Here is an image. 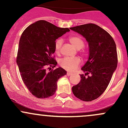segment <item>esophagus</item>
Listing matches in <instances>:
<instances>
[{
  "label": "esophagus",
  "mask_w": 128,
  "mask_h": 128,
  "mask_svg": "<svg viewBox=\"0 0 128 128\" xmlns=\"http://www.w3.org/2000/svg\"><path fill=\"white\" fill-rule=\"evenodd\" d=\"M71 75H72V73H70V72H67V76H70Z\"/></svg>",
  "instance_id": "esophagus-1"
}]
</instances>
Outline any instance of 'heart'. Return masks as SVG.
<instances>
[{
  "mask_svg": "<svg viewBox=\"0 0 128 128\" xmlns=\"http://www.w3.org/2000/svg\"><path fill=\"white\" fill-rule=\"evenodd\" d=\"M69 41L72 44L77 50H80V52L83 54L84 52V41L80 36L73 35L69 37ZM62 40V39H58L56 40L54 43V50L57 54H59L60 51ZM81 64V60L79 58H64L59 61V65L61 68L68 71L72 72L77 69Z\"/></svg>",
  "mask_w": 128,
  "mask_h": 128,
  "instance_id": "b5f03b06",
  "label": "heart"
}]
</instances>
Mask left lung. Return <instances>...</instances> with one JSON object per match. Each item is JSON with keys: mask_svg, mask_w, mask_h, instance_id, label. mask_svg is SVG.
I'll return each mask as SVG.
<instances>
[{"mask_svg": "<svg viewBox=\"0 0 128 128\" xmlns=\"http://www.w3.org/2000/svg\"><path fill=\"white\" fill-rule=\"evenodd\" d=\"M70 29L83 36L89 46L88 60L82 68L86 74L80 75V81L72 87V92L82 101H92L106 89L117 68L115 42L106 31L95 24H82ZM89 73L90 76L86 78Z\"/></svg>", "mask_w": 128, "mask_h": 128, "instance_id": "8db88e82", "label": "left lung"}]
</instances>
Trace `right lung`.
<instances>
[{
  "mask_svg": "<svg viewBox=\"0 0 128 128\" xmlns=\"http://www.w3.org/2000/svg\"><path fill=\"white\" fill-rule=\"evenodd\" d=\"M69 31L68 28H59L45 20H39L27 27L22 34L16 63L23 82L36 97L52 96L58 79L66 74V70L60 67L50 69L57 64L53 57L55 41Z\"/></svg>",
  "mask_w": 128,
  "mask_h": 128,
  "instance_id": "obj_1",
  "label": "right lung"
}]
</instances>
